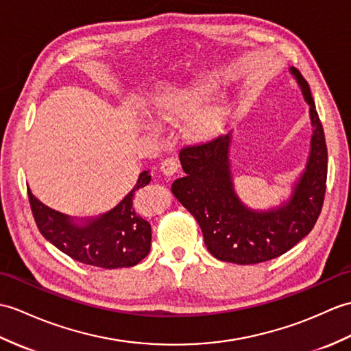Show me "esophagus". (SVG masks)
Here are the masks:
<instances>
[{
  "label": "esophagus",
  "mask_w": 351,
  "mask_h": 351,
  "mask_svg": "<svg viewBox=\"0 0 351 351\" xmlns=\"http://www.w3.org/2000/svg\"><path fill=\"white\" fill-rule=\"evenodd\" d=\"M179 167V161L176 157H167L161 162V172L166 176H172Z\"/></svg>",
  "instance_id": "obj_1"
}]
</instances>
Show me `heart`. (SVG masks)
Instances as JSON below:
<instances>
[{
    "label": "heart",
    "instance_id": "b5f03b06",
    "mask_svg": "<svg viewBox=\"0 0 351 351\" xmlns=\"http://www.w3.org/2000/svg\"><path fill=\"white\" fill-rule=\"evenodd\" d=\"M209 84H194L182 91L162 97L157 101L156 110L160 119L169 122V124H176L179 121L190 118L193 113L199 110L200 104L206 99L210 93ZM219 125V113H209L208 117L203 118L199 124L200 133H209Z\"/></svg>",
    "mask_w": 351,
    "mask_h": 351
}]
</instances>
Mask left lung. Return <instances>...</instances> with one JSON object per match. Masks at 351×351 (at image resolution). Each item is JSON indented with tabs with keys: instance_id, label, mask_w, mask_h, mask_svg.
<instances>
[{
	"instance_id": "8db88e82",
	"label": "left lung",
	"mask_w": 351,
	"mask_h": 351,
	"mask_svg": "<svg viewBox=\"0 0 351 351\" xmlns=\"http://www.w3.org/2000/svg\"><path fill=\"white\" fill-rule=\"evenodd\" d=\"M291 73L311 106L314 134L306 170L287 203L267 213L242 205L229 170L230 134L179 151L185 175L172 184V193L197 219L208 251L223 262L254 265L280 257L313 230L322 213L328 178L324 132L308 82L295 67Z\"/></svg>"
}]
</instances>
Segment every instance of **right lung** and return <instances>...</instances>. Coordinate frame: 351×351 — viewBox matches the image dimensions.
Wrapping results in <instances>:
<instances>
[{"label":"right lung","instance_id":"add662e5","mask_svg":"<svg viewBox=\"0 0 351 351\" xmlns=\"http://www.w3.org/2000/svg\"><path fill=\"white\" fill-rule=\"evenodd\" d=\"M149 181L151 175L145 170L119 205L86 226L71 223L69 217L46 206L29 190L28 199L40 233L64 254L97 267H130L151 250V224L138 214L133 202L136 191Z\"/></svg>","mask_w":351,"mask_h":351}]
</instances>
